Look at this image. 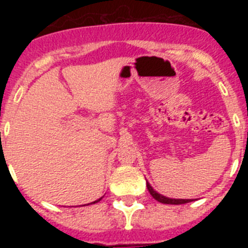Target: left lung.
I'll list each match as a JSON object with an SVG mask.
<instances>
[{
	"label": "left lung",
	"instance_id": "obj_1",
	"mask_svg": "<svg viewBox=\"0 0 248 248\" xmlns=\"http://www.w3.org/2000/svg\"><path fill=\"white\" fill-rule=\"evenodd\" d=\"M146 186H148V190L149 192H150V195L153 196V198L155 199L156 201H159V202L161 203H169V205H180V203H187L190 202V199H170V198H166V196H163L161 194H159V192L155 191L153 187H151L150 184L146 181Z\"/></svg>",
	"mask_w": 248,
	"mask_h": 248
}]
</instances>
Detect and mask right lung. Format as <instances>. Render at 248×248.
Wrapping results in <instances>:
<instances>
[{"mask_svg":"<svg viewBox=\"0 0 248 248\" xmlns=\"http://www.w3.org/2000/svg\"><path fill=\"white\" fill-rule=\"evenodd\" d=\"M100 200H102V198L98 199V200H95V201H94V202H91V203H95V202H98V201H100Z\"/></svg>","mask_w":248,"mask_h":248,"instance_id":"add662e5","label":"right lung"}]
</instances>
